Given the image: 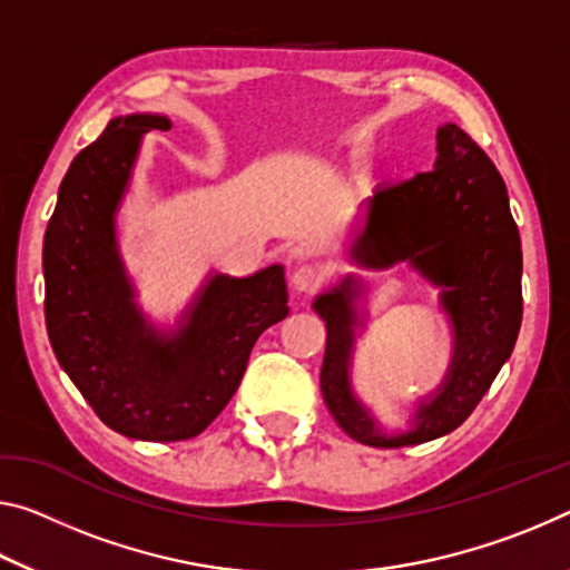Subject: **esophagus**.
<instances>
[{
  "mask_svg": "<svg viewBox=\"0 0 570 570\" xmlns=\"http://www.w3.org/2000/svg\"><path fill=\"white\" fill-rule=\"evenodd\" d=\"M322 282H324V271L312 264L294 268L292 274V288L299 294H314L322 286Z\"/></svg>",
  "mask_w": 570,
  "mask_h": 570,
  "instance_id": "esophagus-1",
  "label": "esophagus"
}]
</instances>
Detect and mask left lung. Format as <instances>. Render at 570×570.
Listing matches in <instances>:
<instances>
[{
    "label": "left lung",
    "instance_id": "left-lung-1",
    "mask_svg": "<svg viewBox=\"0 0 570 570\" xmlns=\"http://www.w3.org/2000/svg\"><path fill=\"white\" fill-rule=\"evenodd\" d=\"M436 151L431 171L373 189L350 243L357 266L391 268L405 261L441 286L454 352L444 383L419 403L409 431L383 433L352 393L357 278L345 276L314 299V312L327 324L320 375L324 403L337 426L365 446H413L462 426L508 363L520 332L522 250L508 187L480 144L456 124L436 131Z\"/></svg>",
    "mask_w": 570,
    "mask_h": 570
}]
</instances>
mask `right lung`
Segmentation results:
<instances>
[{
	"instance_id": "1",
	"label": "right lung",
	"mask_w": 570,
	"mask_h": 570,
	"mask_svg": "<svg viewBox=\"0 0 570 570\" xmlns=\"http://www.w3.org/2000/svg\"><path fill=\"white\" fill-rule=\"evenodd\" d=\"M159 114H129L73 159L45 230V324L52 352L108 429L139 441H183L215 421L250 350L288 314L284 266L246 278L215 274L171 332L144 320L116 246V210L141 137Z\"/></svg>"
}]
</instances>
